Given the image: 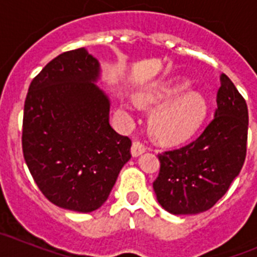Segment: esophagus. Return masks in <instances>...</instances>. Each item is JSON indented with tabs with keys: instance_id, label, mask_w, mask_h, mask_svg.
<instances>
[{
	"instance_id": "34e87169",
	"label": "esophagus",
	"mask_w": 257,
	"mask_h": 257,
	"mask_svg": "<svg viewBox=\"0 0 257 257\" xmlns=\"http://www.w3.org/2000/svg\"><path fill=\"white\" fill-rule=\"evenodd\" d=\"M145 151H147V148H145V145L143 144V143L138 142V140L133 143V147H131V154H133V157L140 156V154L144 153Z\"/></svg>"
}]
</instances>
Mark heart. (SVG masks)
Wrapping results in <instances>:
<instances>
[{
	"label": "heart",
	"instance_id": "b5f03b06",
	"mask_svg": "<svg viewBox=\"0 0 257 257\" xmlns=\"http://www.w3.org/2000/svg\"><path fill=\"white\" fill-rule=\"evenodd\" d=\"M188 81H175L140 92L138 101L144 106H157L151 117L154 136L167 144L185 142L197 133L205 121L208 105L199 92H187Z\"/></svg>",
	"mask_w": 257,
	"mask_h": 257
}]
</instances>
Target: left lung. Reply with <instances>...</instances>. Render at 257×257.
<instances>
[{
	"label": "left lung",
	"instance_id": "8db88e82",
	"mask_svg": "<svg viewBox=\"0 0 257 257\" xmlns=\"http://www.w3.org/2000/svg\"><path fill=\"white\" fill-rule=\"evenodd\" d=\"M213 119L198 139L160 154L153 183L157 201L174 215L210 210L233 183L246 158L248 110L228 76H220Z\"/></svg>",
	"mask_w": 257,
	"mask_h": 257
}]
</instances>
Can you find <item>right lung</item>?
I'll list each match as a JSON object with an SVG mask.
<instances>
[{
    "instance_id": "1",
    "label": "right lung",
    "mask_w": 257,
    "mask_h": 257,
    "mask_svg": "<svg viewBox=\"0 0 257 257\" xmlns=\"http://www.w3.org/2000/svg\"><path fill=\"white\" fill-rule=\"evenodd\" d=\"M99 78L100 64L85 47L63 52L33 78L24 104L29 171L50 202L77 212L101 207L131 158V140L109 123Z\"/></svg>"
}]
</instances>
